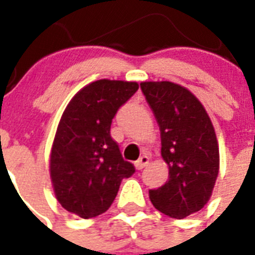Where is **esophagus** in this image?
I'll list each match as a JSON object with an SVG mask.
<instances>
[{
  "label": "esophagus",
  "mask_w": 255,
  "mask_h": 255,
  "mask_svg": "<svg viewBox=\"0 0 255 255\" xmlns=\"http://www.w3.org/2000/svg\"><path fill=\"white\" fill-rule=\"evenodd\" d=\"M149 164V157L148 156H141L137 161H135V167L136 169H143V168H145Z\"/></svg>",
  "instance_id": "1"
}]
</instances>
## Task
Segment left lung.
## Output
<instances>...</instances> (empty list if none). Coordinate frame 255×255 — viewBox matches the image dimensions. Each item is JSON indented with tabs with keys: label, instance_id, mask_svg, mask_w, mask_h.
<instances>
[{
	"label": "left lung",
	"instance_id": "1",
	"mask_svg": "<svg viewBox=\"0 0 255 255\" xmlns=\"http://www.w3.org/2000/svg\"><path fill=\"white\" fill-rule=\"evenodd\" d=\"M161 136V156L169 167L168 181L149 190L156 209L184 218L209 201L220 167L213 124L200 100L172 82L140 83Z\"/></svg>",
	"mask_w": 255,
	"mask_h": 255
}]
</instances>
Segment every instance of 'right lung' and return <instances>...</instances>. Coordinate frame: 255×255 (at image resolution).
Wrapping results in <instances>:
<instances>
[{
	"label": "right lung",
	"mask_w": 255,
	"mask_h": 255,
	"mask_svg": "<svg viewBox=\"0 0 255 255\" xmlns=\"http://www.w3.org/2000/svg\"><path fill=\"white\" fill-rule=\"evenodd\" d=\"M136 82H92L74 96L61 118L50 156L54 192L63 208L82 218L104 213L120 182L135 167L111 137L116 112L137 91Z\"/></svg>",
	"instance_id": "add662e5"
}]
</instances>
